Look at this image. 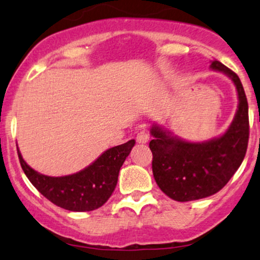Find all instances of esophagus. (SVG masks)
I'll return each mask as SVG.
<instances>
[{
  "mask_svg": "<svg viewBox=\"0 0 260 260\" xmlns=\"http://www.w3.org/2000/svg\"><path fill=\"white\" fill-rule=\"evenodd\" d=\"M148 139H150V136H148V133L146 132V131H140L139 133H138L137 136V141L139 144H146Z\"/></svg>",
  "mask_w": 260,
  "mask_h": 260,
  "instance_id": "1",
  "label": "esophagus"
}]
</instances>
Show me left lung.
I'll return each mask as SVG.
<instances>
[{
	"instance_id": "left-lung-1",
	"label": "left lung",
	"mask_w": 260,
	"mask_h": 260,
	"mask_svg": "<svg viewBox=\"0 0 260 260\" xmlns=\"http://www.w3.org/2000/svg\"><path fill=\"white\" fill-rule=\"evenodd\" d=\"M210 69L228 76L238 92L237 113L222 136L203 143H190L159 124L151 127L153 139L150 148L155 183L166 196L178 202L205 199L220 191L246 154L250 134L248 103L240 78L219 60H212Z\"/></svg>"
}]
</instances>
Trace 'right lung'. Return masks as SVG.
<instances>
[{"label": "right lung", "instance_id": "1", "mask_svg": "<svg viewBox=\"0 0 260 260\" xmlns=\"http://www.w3.org/2000/svg\"><path fill=\"white\" fill-rule=\"evenodd\" d=\"M136 141L112 147L76 174L51 177L34 170L23 160L17 148L20 164L27 178L48 201L71 212H91L102 207L112 196L122 164ZM17 146V145H16Z\"/></svg>", "mask_w": 260, "mask_h": 260}]
</instances>
